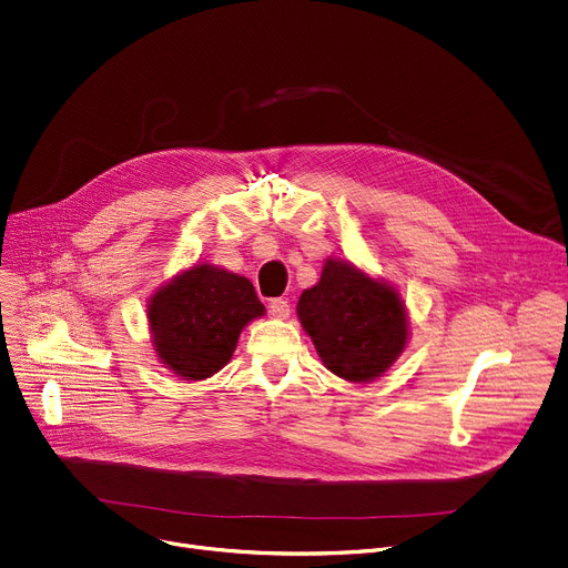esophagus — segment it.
Wrapping results in <instances>:
<instances>
[{"label":"esophagus","mask_w":568,"mask_h":568,"mask_svg":"<svg viewBox=\"0 0 568 568\" xmlns=\"http://www.w3.org/2000/svg\"><path fill=\"white\" fill-rule=\"evenodd\" d=\"M268 312H271V316H273V318H277V321H286V318L291 316V304H288L286 300H282V297L271 300V304H268Z\"/></svg>","instance_id":"34e87169"}]
</instances>
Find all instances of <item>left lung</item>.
<instances>
[{
  "mask_svg": "<svg viewBox=\"0 0 568 568\" xmlns=\"http://www.w3.org/2000/svg\"><path fill=\"white\" fill-rule=\"evenodd\" d=\"M297 321L323 366L353 384L382 377L409 343L400 291L338 256H327L318 284L302 291Z\"/></svg>",
  "mask_w": 568,
  "mask_h": 568,
  "instance_id": "8db88e82",
  "label": "left lung"
}]
</instances>
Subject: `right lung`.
Segmentation results:
<instances>
[{
    "instance_id": "obj_1",
    "label": "right lung",
    "mask_w": 568,
    "mask_h": 568,
    "mask_svg": "<svg viewBox=\"0 0 568 568\" xmlns=\"http://www.w3.org/2000/svg\"><path fill=\"white\" fill-rule=\"evenodd\" d=\"M264 314L247 277L197 261L150 295L152 351L163 368L202 382L230 364L243 327Z\"/></svg>"
}]
</instances>
